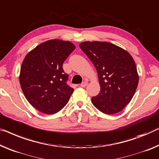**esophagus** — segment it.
Returning <instances> with one entry per match:
<instances>
[{"instance_id":"obj_1","label":"esophagus","mask_w":159,"mask_h":159,"mask_svg":"<svg viewBox=\"0 0 159 159\" xmlns=\"http://www.w3.org/2000/svg\"><path fill=\"white\" fill-rule=\"evenodd\" d=\"M88 85V83L86 81H84L81 84H80V86L83 87V88H85Z\"/></svg>"}]
</instances>
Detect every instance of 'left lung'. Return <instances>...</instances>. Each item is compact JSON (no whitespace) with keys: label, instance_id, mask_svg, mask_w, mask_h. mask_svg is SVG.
<instances>
[{"label":"left lung","instance_id":"8db88e82","mask_svg":"<svg viewBox=\"0 0 159 159\" xmlns=\"http://www.w3.org/2000/svg\"><path fill=\"white\" fill-rule=\"evenodd\" d=\"M80 49L96 68L101 90L92 97L97 109L106 114L120 112L129 104L136 92L139 75L132 56L108 42L86 41Z\"/></svg>","mask_w":159,"mask_h":159}]
</instances>
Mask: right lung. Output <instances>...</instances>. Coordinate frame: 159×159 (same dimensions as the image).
Masks as SVG:
<instances>
[{
	"mask_svg": "<svg viewBox=\"0 0 159 159\" xmlns=\"http://www.w3.org/2000/svg\"><path fill=\"white\" fill-rule=\"evenodd\" d=\"M75 46L69 41L50 40L29 52L20 68V84L25 98L38 111L53 114L67 104L73 89L63 64Z\"/></svg>",
	"mask_w": 159,
	"mask_h": 159,
	"instance_id": "obj_1",
	"label": "right lung"
}]
</instances>
